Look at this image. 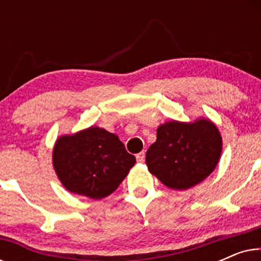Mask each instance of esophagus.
Returning <instances> with one entry per match:
<instances>
[{"mask_svg":"<svg viewBox=\"0 0 261 261\" xmlns=\"http://www.w3.org/2000/svg\"><path fill=\"white\" fill-rule=\"evenodd\" d=\"M145 152L142 151V152H140V153H138L137 154V160L139 163H144L145 162Z\"/></svg>","mask_w":261,"mask_h":261,"instance_id":"obj_1","label":"esophagus"}]
</instances>
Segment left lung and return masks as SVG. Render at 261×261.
I'll return each instance as SVG.
<instances>
[{"mask_svg":"<svg viewBox=\"0 0 261 261\" xmlns=\"http://www.w3.org/2000/svg\"><path fill=\"white\" fill-rule=\"evenodd\" d=\"M221 152L222 139L212 121H170L159 126L156 141L146 153V164L164 185L187 190L213 172Z\"/></svg>","mask_w":261,"mask_h":261,"instance_id":"obj_1","label":"left lung"}]
</instances>
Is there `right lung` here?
Segmentation results:
<instances>
[{
    "instance_id": "add662e5",
    "label": "right lung",
    "mask_w": 261,
    "mask_h": 261,
    "mask_svg": "<svg viewBox=\"0 0 261 261\" xmlns=\"http://www.w3.org/2000/svg\"><path fill=\"white\" fill-rule=\"evenodd\" d=\"M134 164L119 138L98 127L60 137L53 149V166L64 187L94 199L115 191Z\"/></svg>"
}]
</instances>
